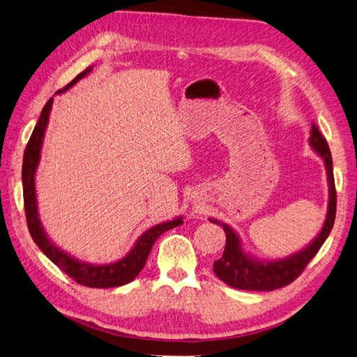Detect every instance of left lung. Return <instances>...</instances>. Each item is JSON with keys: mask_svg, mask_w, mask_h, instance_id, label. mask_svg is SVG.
<instances>
[{"mask_svg": "<svg viewBox=\"0 0 357 357\" xmlns=\"http://www.w3.org/2000/svg\"><path fill=\"white\" fill-rule=\"evenodd\" d=\"M309 144L313 147L322 161H324L327 170V182H328V205L327 216L322 225L319 234H317L312 242L303 248L301 251L294 252L284 259L277 260H263L246 252L242 246V240L238 234L231 228L228 223L210 218L211 223L220 225L227 234V245L219 260L214 261L213 269L218 278L231 287L243 289V291H275L287 284L300 275L307 266V263L313 259L322 243L326 242L331 228H333L335 216H336V190H335V178H333V161L326 138L318 130L317 124L312 123Z\"/></svg>", "mask_w": 357, "mask_h": 357, "instance_id": "1", "label": "left lung"}]
</instances>
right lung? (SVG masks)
<instances>
[{
    "label": "right lung",
    "mask_w": 357,
    "mask_h": 357,
    "mask_svg": "<svg viewBox=\"0 0 357 357\" xmlns=\"http://www.w3.org/2000/svg\"><path fill=\"white\" fill-rule=\"evenodd\" d=\"M93 71V66H88L85 71H82L79 76L74 77L68 85L63 89H59L56 94H62L66 89H70L77 84L80 79ZM53 106V97L50 98L47 105L44 106L40 117L36 123L33 134L29 139L26 152H24L22 160V188H24V206H26V218H27V227L31 234V238L39 246L50 260H52L57 268L63 271L66 275H70L76 283L88 287H97V289H106V287H117L130 283L141 269L144 268L146 260L151 252L153 243L165 231H169L175 227H179L184 223V218L178 216L173 220H167L158 223L152 228H149L141 234L132 250L123 257V259L107 263V264H94L88 261H82L76 257L70 255L61 250L52 238L48 237L47 231L44 229L43 222L39 219V210H38V199H36V185H35V176L40 160V149H43L47 124L50 119V112H52Z\"/></svg>",
    "instance_id": "add662e5"
}]
</instances>
